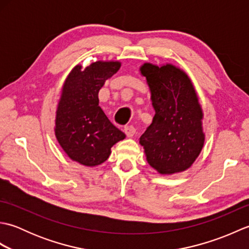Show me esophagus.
Instances as JSON below:
<instances>
[{"label": "esophagus", "mask_w": 249, "mask_h": 249, "mask_svg": "<svg viewBox=\"0 0 249 249\" xmlns=\"http://www.w3.org/2000/svg\"><path fill=\"white\" fill-rule=\"evenodd\" d=\"M124 131H125V134L127 137H133L136 133V128L134 127L133 125H126L124 127Z\"/></svg>", "instance_id": "1"}]
</instances>
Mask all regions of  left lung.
Segmentation results:
<instances>
[{
  "mask_svg": "<svg viewBox=\"0 0 249 249\" xmlns=\"http://www.w3.org/2000/svg\"><path fill=\"white\" fill-rule=\"evenodd\" d=\"M140 71L151 89L155 116L140 137L146 160L161 174L186 170L204 143L202 110L188 76L176 66L145 63Z\"/></svg>",
  "mask_w": 249,
  "mask_h": 249,
  "instance_id": "left-lung-1",
  "label": "left lung"
}]
</instances>
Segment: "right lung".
Instances as JSON below:
<instances>
[{"label": "right lung", "mask_w": 249, "mask_h": 249, "mask_svg": "<svg viewBox=\"0 0 249 249\" xmlns=\"http://www.w3.org/2000/svg\"><path fill=\"white\" fill-rule=\"evenodd\" d=\"M120 67L119 62L100 61L84 71L78 65L63 87L55 136L66 154L84 166H97L107 160L112 145L125 138L98 106L99 89Z\"/></svg>", "instance_id": "right-lung-1"}]
</instances>
